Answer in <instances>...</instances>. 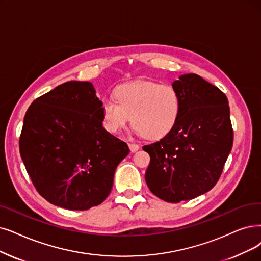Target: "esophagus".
Returning <instances> with one entry per match:
<instances>
[{
    "mask_svg": "<svg viewBox=\"0 0 261 261\" xmlns=\"http://www.w3.org/2000/svg\"><path fill=\"white\" fill-rule=\"evenodd\" d=\"M128 147H129L130 152H133V153H135V152L139 150V145H138L137 143H133V142H130V143H128Z\"/></svg>",
    "mask_w": 261,
    "mask_h": 261,
    "instance_id": "34e87169",
    "label": "esophagus"
}]
</instances>
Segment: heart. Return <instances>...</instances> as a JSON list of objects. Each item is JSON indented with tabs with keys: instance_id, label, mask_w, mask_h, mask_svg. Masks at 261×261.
<instances>
[{
	"instance_id": "1",
	"label": "heart",
	"mask_w": 261,
	"mask_h": 261,
	"mask_svg": "<svg viewBox=\"0 0 261 261\" xmlns=\"http://www.w3.org/2000/svg\"><path fill=\"white\" fill-rule=\"evenodd\" d=\"M114 97L101 102L105 128L116 134L132 118L134 129L148 139H160L169 134L179 119L181 101L170 85L140 81L119 87Z\"/></svg>"
}]
</instances>
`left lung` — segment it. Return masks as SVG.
<instances>
[{"label": "left lung", "mask_w": 261, "mask_h": 261, "mask_svg": "<svg viewBox=\"0 0 261 261\" xmlns=\"http://www.w3.org/2000/svg\"><path fill=\"white\" fill-rule=\"evenodd\" d=\"M181 101L174 127L160 141L143 145L150 155L145 182L167 202L200 196L217 183L233 143L228 99L196 74L172 83Z\"/></svg>", "instance_id": "1"}]
</instances>
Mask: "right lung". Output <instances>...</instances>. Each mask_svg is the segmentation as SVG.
<instances>
[{
	"instance_id": "right-lung-1",
	"label": "right lung",
	"mask_w": 261,
	"mask_h": 261,
	"mask_svg": "<svg viewBox=\"0 0 261 261\" xmlns=\"http://www.w3.org/2000/svg\"><path fill=\"white\" fill-rule=\"evenodd\" d=\"M19 150L39 195L72 211L106 199L129 153L126 142L102 127L101 101L88 81L65 82L31 103Z\"/></svg>"
}]
</instances>
